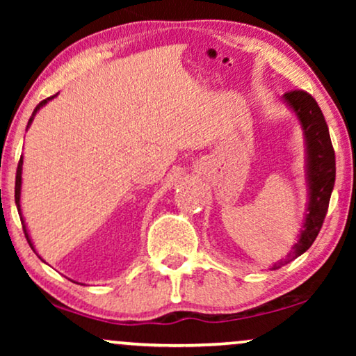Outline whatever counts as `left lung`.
I'll list each match as a JSON object with an SVG mask.
<instances>
[{
    "label": "left lung",
    "mask_w": 356,
    "mask_h": 356,
    "mask_svg": "<svg viewBox=\"0 0 356 356\" xmlns=\"http://www.w3.org/2000/svg\"><path fill=\"white\" fill-rule=\"evenodd\" d=\"M284 102L295 111L303 129L306 143V183L309 189L308 209L300 240L285 261L290 262L309 250L323 227L335 183V154L327 123L318 102L305 90L286 92ZM280 266L275 264L274 269H279Z\"/></svg>",
    "instance_id": "obj_1"
}]
</instances>
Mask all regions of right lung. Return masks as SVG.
I'll use <instances>...</instances> for the list:
<instances>
[{"mask_svg": "<svg viewBox=\"0 0 356 356\" xmlns=\"http://www.w3.org/2000/svg\"><path fill=\"white\" fill-rule=\"evenodd\" d=\"M58 95V94H56ZM56 95H51V97H48V99H45V100H42L40 104H38L37 106H35V110H33V113H32V116H31V120H29V123H27V128L29 126H31V123L33 121V116L37 115V111L42 108L43 105H47V102H50L51 99H55ZM21 184H22V157H21V160H19V165H17V172H16V188H14V197H16V206H17V212H19V216H21V222H22V228H24V235H26V238H27V243L29 245H31V248L33 251H35V248H33V245H32V241H31V236H29V233H27V227H26V223H24V218H22V212H21ZM40 257V256H38ZM42 259V257H40Z\"/></svg>", "mask_w": 356, "mask_h": 356, "instance_id": "obj_1", "label": "right lung"}]
</instances>
